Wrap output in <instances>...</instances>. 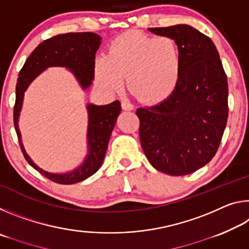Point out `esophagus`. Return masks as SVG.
Listing matches in <instances>:
<instances>
[{
    "label": "esophagus",
    "instance_id": "34e87169",
    "mask_svg": "<svg viewBox=\"0 0 249 249\" xmlns=\"http://www.w3.org/2000/svg\"><path fill=\"white\" fill-rule=\"evenodd\" d=\"M122 108H123L124 111H132V109H134V107L132 103L127 102V101H123V102H122Z\"/></svg>",
    "mask_w": 249,
    "mask_h": 249
}]
</instances>
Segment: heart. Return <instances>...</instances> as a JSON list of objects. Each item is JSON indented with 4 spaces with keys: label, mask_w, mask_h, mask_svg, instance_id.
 Wrapping results in <instances>:
<instances>
[{
    "label": "heart",
    "mask_w": 249,
    "mask_h": 249,
    "mask_svg": "<svg viewBox=\"0 0 249 249\" xmlns=\"http://www.w3.org/2000/svg\"><path fill=\"white\" fill-rule=\"evenodd\" d=\"M94 72L99 86L105 91H119L127 77L128 89L138 100L162 102L178 86L179 46L168 36L154 38L141 32H126L112 41L107 56L95 59Z\"/></svg>",
    "instance_id": "b5f03b06"
}]
</instances>
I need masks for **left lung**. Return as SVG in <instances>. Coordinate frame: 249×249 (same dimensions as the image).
<instances>
[{"mask_svg":"<svg viewBox=\"0 0 249 249\" xmlns=\"http://www.w3.org/2000/svg\"><path fill=\"white\" fill-rule=\"evenodd\" d=\"M179 46L181 72L169 98L137 108L142 150L155 169L184 176L211 161L229 116V86L213 41L190 25L148 28Z\"/></svg>","mask_w":249,"mask_h":249,"instance_id":"obj_1","label":"left lung"}]
</instances>
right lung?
<instances>
[{
    "mask_svg": "<svg viewBox=\"0 0 249 249\" xmlns=\"http://www.w3.org/2000/svg\"><path fill=\"white\" fill-rule=\"evenodd\" d=\"M102 37L95 33H68L52 37L39 44L25 61L19 71L16 84V101L14 107V126L18 133L20 149L27 162L46 178L60 184L80 182L94 175L102 166L107 145L116 120L121 114L120 101L107 105L88 103L87 155L83 161L74 169L66 172H50L34 162L22 141L18 122L22 112L24 95L28 87L38 75L48 68H66L72 73L80 88L88 91L94 79V59L100 48Z\"/></svg>",
    "mask_w": 249,
    "mask_h": 249,
    "instance_id": "1",
    "label": "right lung"
}]
</instances>
